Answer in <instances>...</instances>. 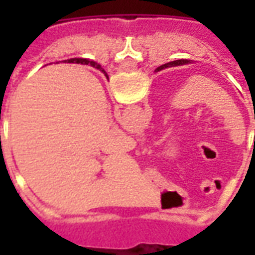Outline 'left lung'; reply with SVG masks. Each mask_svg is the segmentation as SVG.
<instances>
[{"instance_id":"1","label":"left lung","mask_w":255,"mask_h":255,"mask_svg":"<svg viewBox=\"0 0 255 255\" xmlns=\"http://www.w3.org/2000/svg\"><path fill=\"white\" fill-rule=\"evenodd\" d=\"M179 63H182V60H179ZM184 63V61H183ZM173 64H176V61H173V63H168V64H164V65H161V67H158L155 71H161V69H164V68H168L169 65H173Z\"/></svg>"}]
</instances>
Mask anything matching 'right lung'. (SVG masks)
<instances>
[{"label":"right lung","instance_id":"right-lung-1","mask_svg":"<svg viewBox=\"0 0 255 255\" xmlns=\"http://www.w3.org/2000/svg\"><path fill=\"white\" fill-rule=\"evenodd\" d=\"M79 61H80V63H83V64H90L91 67H95V68H97V69H100V71H102V72L105 73V71H104V69L101 68V65H98V64L94 63V61H89V60H86V58H80Z\"/></svg>","mask_w":255,"mask_h":255}]
</instances>
